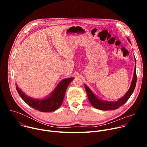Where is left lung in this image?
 <instances>
[{
    "label": "left lung",
    "mask_w": 147,
    "mask_h": 147,
    "mask_svg": "<svg viewBox=\"0 0 147 147\" xmlns=\"http://www.w3.org/2000/svg\"><path fill=\"white\" fill-rule=\"evenodd\" d=\"M128 40H129L130 42H131L130 39L128 38ZM136 59V58H135ZM136 63V66L134 71V76L133 78L131 84V86L129 90V91L126 92L124 96L121 98L120 99H118L117 101L114 102H109V101H103L100 99H99L94 94V93L91 91V90L86 86L84 85L86 90L87 91L88 100L90 102V103L96 109L102 110V111H108V110H115L118 109L120 107L122 106L125 102L127 101V100L129 99L131 94H133L136 86V82H137V74H136V60H135Z\"/></svg>",
    "instance_id": "obj_1"
}]
</instances>
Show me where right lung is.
Wrapping results in <instances>:
<instances>
[{
  "instance_id": "right-lung-1",
  "label": "right lung",
  "mask_w": 147,
  "mask_h": 147,
  "mask_svg": "<svg viewBox=\"0 0 147 147\" xmlns=\"http://www.w3.org/2000/svg\"><path fill=\"white\" fill-rule=\"evenodd\" d=\"M73 79L74 78L71 77L62 80L59 82L51 95L44 99H36L29 97L18 87H16V90L20 97L32 108L43 112H53L61 105L66 89Z\"/></svg>"
}]
</instances>
